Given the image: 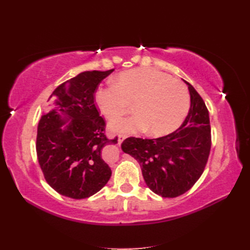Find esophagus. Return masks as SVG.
<instances>
[{
	"label": "esophagus",
	"mask_w": 250,
	"mask_h": 250,
	"mask_svg": "<svg viewBox=\"0 0 250 250\" xmlns=\"http://www.w3.org/2000/svg\"><path fill=\"white\" fill-rule=\"evenodd\" d=\"M125 139H126V135H119L118 136V145H120Z\"/></svg>",
	"instance_id": "obj_1"
}]
</instances>
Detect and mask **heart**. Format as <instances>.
<instances>
[{
  "instance_id": "1",
  "label": "heart",
  "mask_w": 250,
  "mask_h": 250,
  "mask_svg": "<svg viewBox=\"0 0 250 250\" xmlns=\"http://www.w3.org/2000/svg\"><path fill=\"white\" fill-rule=\"evenodd\" d=\"M95 104L106 118L116 119L134 105L136 115L110 122L115 133L135 134L148 130L152 136L169 134L182 125L189 108L185 84L167 74L150 68L121 73L117 84L101 87Z\"/></svg>"
}]
</instances>
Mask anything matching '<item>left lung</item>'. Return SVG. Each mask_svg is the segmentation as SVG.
<instances>
[{"label":"left lung","mask_w":250,"mask_h":250,"mask_svg":"<svg viewBox=\"0 0 250 250\" xmlns=\"http://www.w3.org/2000/svg\"><path fill=\"white\" fill-rule=\"evenodd\" d=\"M184 82L191 103L183 125L159 139L128 137L121 144L140 163L148 188L163 198H176L192 187L204 172L211 146L208 110L196 90Z\"/></svg>","instance_id":"left-lung-1"}]
</instances>
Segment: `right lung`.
I'll use <instances>...</instances> for the list:
<instances>
[{
    "mask_svg": "<svg viewBox=\"0 0 250 250\" xmlns=\"http://www.w3.org/2000/svg\"><path fill=\"white\" fill-rule=\"evenodd\" d=\"M113 72L114 68L83 72L61 83L40 119L36 137L40 167L50 187L67 198H89L111 176L101 153L118 139L105 135V121L95 106L94 93Z\"/></svg>",
    "mask_w": 250,
    "mask_h": 250,
    "instance_id": "obj_1",
    "label": "right lung"
}]
</instances>
